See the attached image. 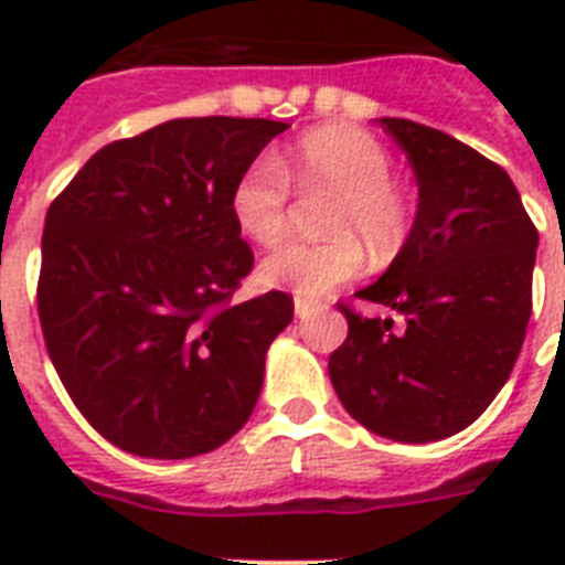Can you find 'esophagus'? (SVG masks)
<instances>
[{"mask_svg":"<svg viewBox=\"0 0 565 565\" xmlns=\"http://www.w3.org/2000/svg\"><path fill=\"white\" fill-rule=\"evenodd\" d=\"M319 310V305H313V301H305V299H296V317L299 319H308L313 317Z\"/></svg>","mask_w":565,"mask_h":565,"instance_id":"esophagus-1","label":"esophagus"}]
</instances>
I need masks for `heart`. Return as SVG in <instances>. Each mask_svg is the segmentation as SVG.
I'll return each instance as SVG.
<instances>
[{
	"instance_id": "heart-1",
	"label": "heart",
	"mask_w": 565,
	"mask_h": 565,
	"mask_svg": "<svg viewBox=\"0 0 565 565\" xmlns=\"http://www.w3.org/2000/svg\"><path fill=\"white\" fill-rule=\"evenodd\" d=\"M393 161L375 137L352 126H322L301 135L281 163L248 161L228 195L239 234L260 246H275L287 231L290 181L301 193H331L322 213L328 237L287 243L260 264L269 287L301 299H322L358 275L363 242L372 260H393L411 237L413 213L407 195L390 179Z\"/></svg>"
}]
</instances>
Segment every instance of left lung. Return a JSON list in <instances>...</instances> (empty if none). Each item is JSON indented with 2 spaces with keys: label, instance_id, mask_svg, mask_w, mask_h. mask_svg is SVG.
Masks as SVG:
<instances>
[{
  "label": "left lung",
  "instance_id": "left-lung-1",
  "mask_svg": "<svg viewBox=\"0 0 565 565\" xmlns=\"http://www.w3.org/2000/svg\"><path fill=\"white\" fill-rule=\"evenodd\" d=\"M419 184L411 237L358 299L404 317L366 319L345 305V343L328 375L363 428L434 443L469 428L508 384L531 319L536 234L516 184L472 146L384 117Z\"/></svg>",
  "mask_w": 565,
  "mask_h": 565
}]
</instances>
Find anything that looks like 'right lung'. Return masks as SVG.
<instances>
[{"label": "right lung", "mask_w": 565, "mask_h": 565, "mask_svg": "<svg viewBox=\"0 0 565 565\" xmlns=\"http://www.w3.org/2000/svg\"><path fill=\"white\" fill-rule=\"evenodd\" d=\"M287 122L170 119L108 143L43 225L38 313L84 419L137 457L184 460L228 443L255 411L287 292L231 305L255 255L228 195Z\"/></svg>", "instance_id": "add662e5"}]
</instances>
